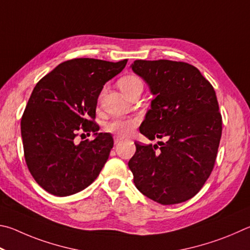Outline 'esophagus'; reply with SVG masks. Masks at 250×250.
<instances>
[{
	"mask_svg": "<svg viewBox=\"0 0 250 250\" xmlns=\"http://www.w3.org/2000/svg\"><path fill=\"white\" fill-rule=\"evenodd\" d=\"M122 141H123V138L116 136L115 138H114V144H115V145H117V144H120Z\"/></svg>",
	"mask_w": 250,
	"mask_h": 250,
	"instance_id": "34e87169",
	"label": "esophagus"
}]
</instances>
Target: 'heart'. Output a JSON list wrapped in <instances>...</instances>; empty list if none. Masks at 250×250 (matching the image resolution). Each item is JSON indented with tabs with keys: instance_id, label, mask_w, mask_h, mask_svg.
Instances as JSON below:
<instances>
[{
	"instance_id": "obj_1",
	"label": "heart",
	"mask_w": 250,
	"mask_h": 250,
	"mask_svg": "<svg viewBox=\"0 0 250 250\" xmlns=\"http://www.w3.org/2000/svg\"><path fill=\"white\" fill-rule=\"evenodd\" d=\"M118 85H120L123 93H126V92L133 90L134 87H143V82L137 76H126L121 79L120 82H118ZM136 125L137 121L135 120H130V118H117V120H114L108 123L106 125V129L108 132L117 135V136L126 137L129 134H132L135 127H136Z\"/></svg>"
}]
</instances>
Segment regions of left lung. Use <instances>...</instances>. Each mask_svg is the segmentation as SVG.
Here are the masks:
<instances>
[{
	"label": "left lung",
	"mask_w": 250,
	"mask_h": 250,
	"mask_svg": "<svg viewBox=\"0 0 250 250\" xmlns=\"http://www.w3.org/2000/svg\"><path fill=\"white\" fill-rule=\"evenodd\" d=\"M133 71L155 99L139 130L158 146L136 145L128 161L137 189L163 205L178 204L198 193L215 164L222 115L215 91L198 68L171 60H135Z\"/></svg>",
	"instance_id": "left-lung-1"
}]
</instances>
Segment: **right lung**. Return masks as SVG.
<instances>
[{
  "instance_id": "obj_1",
  "label": "right lung",
  "mask_w": 250,
  "mask_h": 250,
  "mask_svg": "<svg viewBox=\"0 0 250 250\" xmlns=\"http://www.w3.org/2000/svg\"><path fill=\"white\" fill-rule=\"evenodd\" d=\"M126 63L127 59H71L34 87L21 122L24 156L35 181L50 194L78 193L104 167L114 142L111 134L98 133L96 104L103 85ZM82 131L93 132L96 138L77 144L75 137Z\"/></svg>"
}]
</instances>
